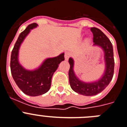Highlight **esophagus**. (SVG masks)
Segmentation results:
<instances>
[{"instance_id":"esophagus-1","label":"esophagus","mask_w":127,"mask_h":127,"mask_svg":"<svg viewBox=\"0 0 127 127\" xmlns=\"http://www.w3.org/2000/svg\"><path fill=\"white\" fill-rule=\"evenodd\" d=\"M70 56H71V53H70V52H66L64 54L65 59H66V60H68V58L70 57Z\"/></svg>"}]
</instances>
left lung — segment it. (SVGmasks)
Returning <instances> with one entry per match:
<instances>
[{
  "label": "left lung",
  "mask_w": 127,
  "mask_h": 127,
  "mask_svg": "<svg viewBox=\"0 0 127 127\" xmlns=\"http://www.w3.org/2000/svg\"><path fill=\"white\" fill-rule=\"evenodd\" d=\"M93 34V42L95 45H98L103 48L105 52V60L106 70L102 78L98 81L92 83H86L79 80L73 72V60L69 59L70 68L69 70V81L71 89L76 93L84 96H93L102 92L111 81L114 75V59L113 48L111 41L106 35L96 27H91Z\"/></svg>",
  "instance_id": "8db88e82"
}]
</instances>
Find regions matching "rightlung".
I'll return each instance as SVG.
<instances>
[{"label": "right lung", "instance_id": "add662e5", "mask_svg": "<svg viewBox=\"0 0 127 127\" xmlns=\"http://www.w3.org/2000/svg\"><path fill=\"white\" fill-rule=\"evenodd\" d=\"M36 23L29 25L25 30L20 33L11 52L10 67L13 78L16 84L25 94L31 96L41 95L50 90L51 80L54 73L59 64L64 60L63 53L57 57L48 58L42 65L34 71L25 70L18 61V55L20 46L25 36L37 26Z\"/></svg>", "mask_w": 127, "mask_h": 127}]
</instances>
